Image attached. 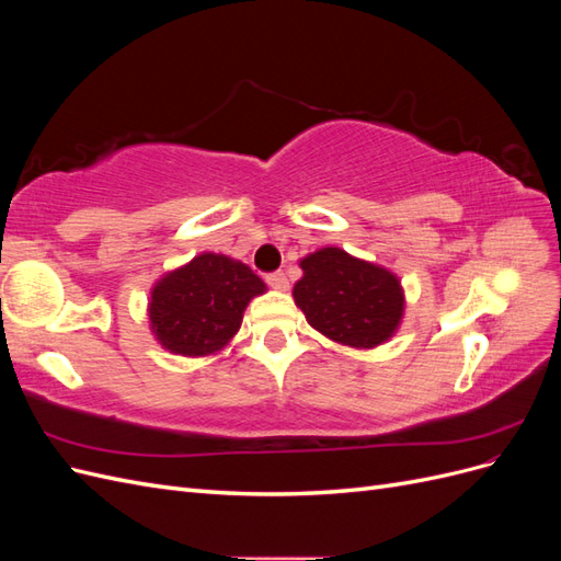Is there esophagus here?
I'll return each mask as SVG.
<instances>
[{
    "label": "esophagus",
    "mask_w": 561,
    "mask_h": 561,
    "mask_svg": "<svg viewBox=\"0 0 561 561\" xmlns=\"http://www.w3.org/2000/svg\"><path fill=\"white\" fill-rule=\"evenodd\" d=\"M266 283H268L271 287H274V290H278V293L287 290V278H285L283 271H276V274H268V276H266Z\"/></svg>",
    "instance_id": "34e87169"
}]
</instances>
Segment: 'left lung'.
<instances>
[{"instance_id": "left-lung-1", "label": "left lung", "mask_w": 561, "mask_h": 561, "mask_svg": "<svg viewBox=\"0 0 561 561\" xmlns=\"http://www.w3.org/2000/svg\"><path fill=\"white\" fill-rule=\"evenodd\" d=\"M299 266L304 276L293 287L295 304L330 342L377 348L398 332L404 290L393 271L334 245L307 254Z\"/></svg>"}]
</instances>
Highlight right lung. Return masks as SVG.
I'll list each match as a JSON object with an SVG mask.
<instances>
[{
    "instance_id": "obj_1",
    "label": "right lung",
    "mask_w": 561,
    "mask_h": 561,
    "mask_svg": "<svg viewBox=\"0 0 561 561\" xmlns=\"http://www.w3.org/2000/svg\"><path fill=\"white\" fill-rule=\"evenodd\" d=\"M264 293V280L248 264L201 252L151 285L149 330L168 353L208 358L231 344L248 304Z\"/></svg>"
}]
</instances>
